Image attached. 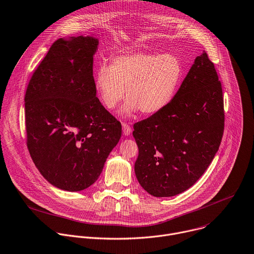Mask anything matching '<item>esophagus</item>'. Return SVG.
Returning a JSON list of instances; mask_svg holds the SVG:
<instances>
[{"mask_svg": "<svg viewBox=\"0 0 254 254\" xmlns=\"http://www.w3.org/2000/svg\"><path fill=\"white\" fill-rule=\"evenodd\" d=\"M123 131L125 135H129L131 133V127H129V125L124 123L123 124Z\"/></svg>", "mask_w": 254, "mask_h": 254, "instance_id": "34e87169", "label": "esophagus"}]
</instances>
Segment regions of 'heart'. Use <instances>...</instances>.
Returning <instances> with one entry per match:
<instances>
[{
  "label": "heart",
  "instance_id": "obj_1",
  "mask_svg": "<svg viewBox=\"0 0 254 254\" xmlns=\"http://www.w3.org/2000/svg\"><path fill=\"white\" fill-rule=\"evenodd\" d=\"M183 77V65L174 55L133 53L116 57L111 65L101 64L95 88L108 110L118 107L127 93L125 114L159 112L171 103Z\"/></svg>",
  "mask_w": 254,
  "mask_h": 254
}]
</instances>
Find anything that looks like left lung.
Returning a JSON list of instances; mask_svg holds the SVG:
<instances>
[{
  "label": "left lung",
  "instance_id": "1",
  "mask_svg": "<svg viewBox=\"0 0 254 254\" xmlns=\"http://www.w3.org/2000/svg\"><path fill=\"white\" fill-rule=\"evenodd\" d=\"M133 129L138 146L134 172L149 194L174 196L198 181L224 129L221 83L205 52L196 57L171 103Z\"/></svg>",
  "mask_w": 254,
  "mask_h": 254
}]
</instances>
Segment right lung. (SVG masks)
<instances>
[{"label": "right lung", "instance_id": "obj_1", "mask_svg": "<svg viewBox=\"0 0 254 254\" xmlns=\"http://www.w3.org/2000/svg\"><path fill=\"white\" fill-rule=\"evenodd\" d=\"M99 41L59 39L34 71L25 95L27 145L54 187H91L122 135L121 123L97 98L93 74Z\"/></svg>", "mask_w": 254, "mask_h": 254}]
</instances>
